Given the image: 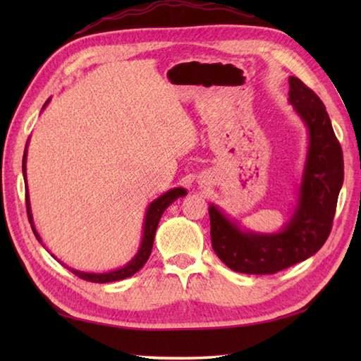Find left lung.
Masks as SVG:
<instances>
[{"label": "left lung", "instance_id": "1", "mask_svg": "<svg viewBox=\"0 0 361 361\" xmlns=\"http://www.w3.org/2000/svg\"><path fill=\"white\" fill-rule=\"evenodd\" d=\"M290 102L309 127V155L293 219L273 235L242 233L211 204V243L219 259L237 273L274 274L302 262L323 247L344 178L343 150L323 101L298 78H290Z\"/></svg>", "mask_w": 361, "mask_h": 361}]
</instances>
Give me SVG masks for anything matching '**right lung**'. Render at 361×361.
I'll return each mask as SVG.
<instances>
[{
	"mask_svg": "<svg viewBox=\"0 0 361 361\" xmlns=\"http://www.w3.org/2000/svg\"><path fill=\"white\" fill-rule=\"evenodd\" d=\"M46 105V104H44ZM23 175H25V188H26V211H27V219H29V224L30 228H32V231L37 237L38 242H42L40 235L35 231V226L32 224V214H30V204H29V195H27V183H26V150H25V155H23ZM186 195V190L181 189V188H176L169 190L164 195H161L159 198H157L155 202H153L149 209L147 214H145V224H144V235H142V243H141V248L137 251V255L133 257V260L130 264H127L124 268H121V270H114L110 273H102V274H96V273H82L78 270H71L75 276H79L80 279L83 281H88V282H96V283H105V282H113V281H121V279H126L130 278V276H133L136 271H140L141 268L144 267V264L147 262V259L152 252V247H153V239H155V233H157V228H158V221L163 216L164 209L167 208L169 204L173 203L176 198Z\"/></svg>",
	"mask_w": 361,
	"mask_h": 361,
	"instance_id": "right-lung-1",
	"label": "right lung"
}]
</instances>
